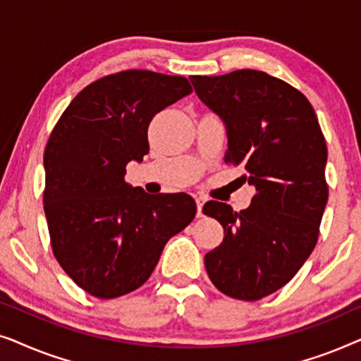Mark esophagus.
Instances as JSON below:
<instances>
[{"mask_svg": "<svg viewBox=\"0 0 361 361\" xmlns=\"http://www.w3.org/2000/svg\"><path fill=\"white\" fill-rule=\"evenodd\" d=\"M195 202H197V216H204V204H205V200L202 199V197H197L195 199Z\"/></svg>", "mask_w": 361, "mask_h": 361, "instance_id": "34e87169", "label": "esophagus"}]
</instances>
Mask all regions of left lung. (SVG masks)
Instances as JSON below:
<instances>
[{
  "label": "left lung",
  "instance_id": "obj_1",
  "mask_svg": "<svg viewBox=\"0 0 361 361\" xmlns=\"http://www.w3.org/2000/svg\"><path fill=\"white\" fill-rule=\"evenodd\" d=\"M190 82L226 128L225 162L243 167L241 179L256 189L241 212L215 200L204 205L225 231L205 255L207 274L230 298L263 299L294 278L317 243L329 199L322 130L307 98L266 72Z\"/></svg>",
  "mask_w": 361,
  "mask_h": 361
}]
</instances>
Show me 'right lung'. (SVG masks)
Segmentation results:
<instances>
[{"label": "right lung", "mask_w": 361, "mask_h": 361, "mask_svg": "<svg viewBox=\"0 0 361 361\" xmlns=\"http://www.w3.org/2000/svg\"><path fill=\"white\" fill-rule=\"evenodd\" d=\"M189 93L185 77L113 73L83 88L49 136L44 212L54 256L95 298L141 288L167 241L194 220L190 195H149L125 180L128 162L149 152L156 113Z\"/></svg>", "instance_id": "1"}]
</instances>
